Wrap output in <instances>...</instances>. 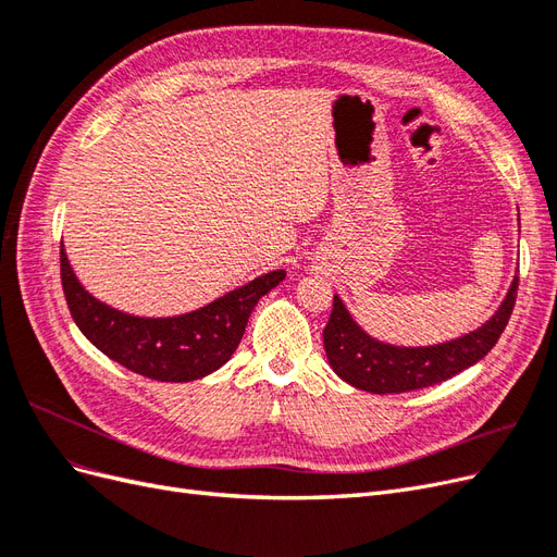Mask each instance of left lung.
I'll list each match as a JSON object with an SVG mask.
<instances>
[{
	"label": "left lung",
	"mask_w": 557,
	"mask_h": 557,
	"mask_svg": "<svg viewBox=\"0 0 557 557\" xmlns=\"http://www.w3.org/2000/svg\"><path fill=\"white\" fill-rule=\"evenodd\" d=\"M516 293L518 276H513L507 297L491 320L458 339L434 346H393L374 339L352 320L339 295H334L332 313L323 330L327 362L336 376L374 395L409 393L442 383L491 352L509 323Z\"/></svg>",
	"instance_id": "8db88e82"
}]
</instances>
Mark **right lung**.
<instances>
[{
	"instance_id": "add662e5",
	"label": "right lung",
	"mask_w": 557,
	"mask_h": 557,
	"mask_svg": "<svg viewBox=\"0 0 557 557\" xmlns=\"http://www.w3.org/2000/svg\"><path fill=\"white\" fill-rule=\"evenodd\" d=\"M60 274L66 305L86 339L129 372L166 383L205 379L221 369L237 350L260 297L285 278L283 269H274L190 313L144 318L117 311L83 288L64 246Z\"/></svg>"
}]
</instances>
